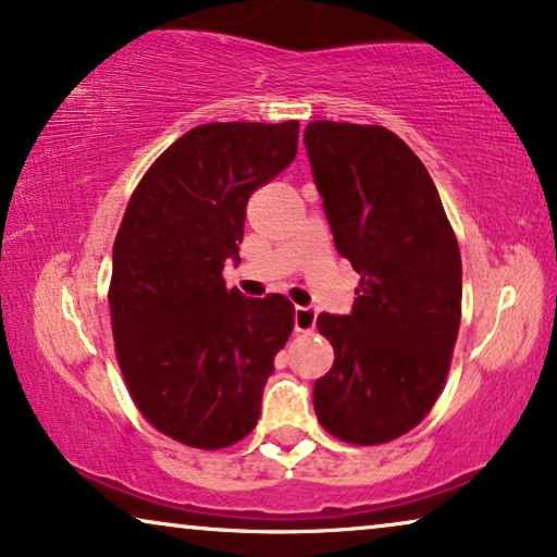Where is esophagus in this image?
<instances>
[{
	"mask_svg": "<svg viewBox=\"0 0 557 557\" xmlns=\"http://www.w3.org/2000/svg\"><path fill=\"white\" fill-rule=\"evenodd\" d=\"M317 326V311L309 307H296L294 311V330L296 332H311Z\"/></svg>",
	"mask_w": 557,
	"mask_h": 557,
	"instance_id": "esophagus-1",
	"label": "esophagus"
}]
</instances>
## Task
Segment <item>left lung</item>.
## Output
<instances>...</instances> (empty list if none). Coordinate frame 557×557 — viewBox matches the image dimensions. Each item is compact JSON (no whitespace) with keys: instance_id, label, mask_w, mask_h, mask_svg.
<instances>
[{"instance_id":"8db88e82","label":"left lung","mask_w":557,"mask_h":557,"mask_svg":"<svg viewBox=\"0 0 557 557\" xmlns=\"http://www.w3.org/2000/svg\"><path fill=\"white\" fill-rule=\"evenodd\" d=\"M334 246L360 273L352 314H319L334 364L314 385L324 431L377 446L416 429L444 391L461 322V253L429 170L375 124L304 132Z\"/></svg>"}]
</instances>
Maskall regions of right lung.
Returning <instances> with one entry per match:
<instances>
[{
	"instance_id": "right-lung-1",
	"label": "right lung",
	"mask_w": 557,
	"mask_h": 557,
	"mask_svg": "<svg viewBox=\"0 0 557 557\" xmlns=\"http://www.w3.org/2000/svg\"><path fill=\"white\" fill-rule=\"evenodd\" d=\"M299 121H218L180 136L128 197L109 284L111 330L139 413L180 444L218 451L256 429L294 304L227 288L246 202L294 162Z\"/></svg>"
}]
</instances>
